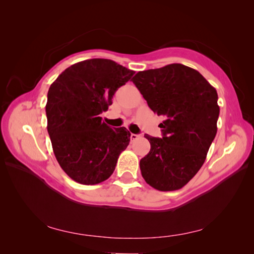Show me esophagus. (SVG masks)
Masks as SVG:
<instances>
[{"label":"esophagus","mask_w":254,"mask_h":254,"mask_svg":"<svg viewBox=\"0 0 254 254\" xmlns=\"http://www.w3.org/2000/svg\"><path fill=\"white\" fill-rule=\"evenodd\" d=\"M139 137H140L139 134H134V133L130 134V139H131V141H135L136 139H139Z\"/></svg>","instance_id":"1"}]
</instances>
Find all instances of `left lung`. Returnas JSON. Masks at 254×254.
I'll return each instance as SVG.
<instances>
[{"label":"left lung","instance_id":"obj_1","mask_svg":"<svg viewBox=\"0 0 254 254\" xmlns=\"http://www.w3.org/2000/svg\"><path fill=\"white\" fill-rule=\"evenodd\" d=\"M131 81L149 108L165 118L162 139L148 134L140 161L143 178L158 190L183 188L200 170L217 132V92L198 71L180 64L137 72Z\"/></svg>","mask_w":254,"mask_h":254}]
</instances>
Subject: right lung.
Returning a JSON list of instances; mask_svg holds the SVG:
<instances>
[{
  "instance_id": "obj_1",
  "label": "right lung",
  "mask_w": 254,
  "mask_h": 254,
  "mask_svg": "<svg viewBox=\"0 0 254 254\" xmlns=\"http://www.w3.org/2000/svg\"><path fill=\"white\" fill-rule=\"evenodd\" d=\"M134 71L113 60L80 61L61 73L48 92V132L59 165L74 181L101 183L114 172L130 142L125 127L111 128L99 114Z\"/></svg>"
}]
</instances>
